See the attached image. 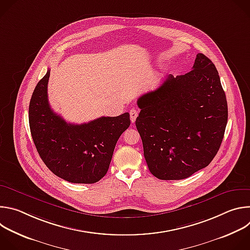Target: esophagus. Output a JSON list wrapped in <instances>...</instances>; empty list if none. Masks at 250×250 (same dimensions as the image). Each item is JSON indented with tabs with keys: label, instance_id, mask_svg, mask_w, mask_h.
I'll return each mask as SVG.
<instances>
[{
	"label": "esophagus",
	"instance_id": "1",
	"mask_svg": "<svg viewBox=\"0 0 250 250\" xmlns=\"http://www.w3.org/2000/svg\"><path fill=\"white\" fill-rule=\"evenodd\" d=\"M129 116H130L131 123H134L135 120H136V118H137V116H138V112H137L136 110L132 109V110H130V112H129Z\"/></svg>",
	"mask_w": 250,
	"mask_h": 250
}]
</instances>
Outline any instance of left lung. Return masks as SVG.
Returning <instances> with one entry per match:
<instances>
[{
	"mask_svg": "<svg viewBox=\"0 0 250 250\" xmlns=\"http://www.w3.org/2000/svg\"><path fill=\"white\" fill-rule=\"evenodd\" d=\"M135 121L148 169L161 180H181L207 167L218 153L228 103L218 70L198 53L190 72L167 75L137 100Z\"/></svg>",
	"mask_w": 250,
	"mask_h": 250,
	"instance_id": "obj_1",
	"label": "left lung"
}]
</instances>
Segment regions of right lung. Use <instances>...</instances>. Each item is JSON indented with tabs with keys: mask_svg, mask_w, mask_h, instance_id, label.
I'll use <instances>...</instances> for the list:
<instances>
[{
	"mask_svg": "<svg viewBox=\"0 0 250 250\" xmlns=\"http://www.w3.org/2000/svg\"><path fill=\"white\" fill-rule=\"evenodd\" d=\"M49 75L48 69L29 103L28 121L35 147L56 176L71 183H96L109 169L117 141L130 125L129 114L101 117L82 125L67 124L49 105Z\"/></svg>",
	"mask_w": 250,
	"mask_h": 250,
	"instance_id": "1",
	"label": "right lung"
}]
</instances>
